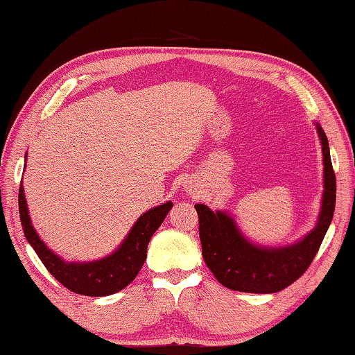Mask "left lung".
I'll use <instances>...</instances> for the list:
<instances>
[{
  "label": "left lung",
  "instance_id": "1",
  "mask_svg": "<svg viewBox=\"0 0 355 355\" xmlns=\"http://www.w3.org/2000/svg\"><path fill=\"white\" fill-rule=\"evenodd\" d=\"M323 150V198L318 221L302 240L289 246H257L245 239L235 220L223 211L196 205L203 259L225 288L240 293L272 294L288 288L306 272L332 221L336 209V173L328 138L315 123Z\"/></svg>",
  "mask_w": 355,
  "mask_h": 355
}]
</instances>
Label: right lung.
Returning <instances> with one entry per match:
<instances>
[{
  "label": "right lung",
  "instance_id": "right-lung-1",
  "mask_svg": "<svg viewBox=\"0 0 355 355\" xmlns=\"http://www.w3.org/2000/svg\"><path fill=\"white\" fill-rule=\"evenodd\" d=\"M18 206L26 240L31 243L33 251L37 252L49 272L72 293L90 297H104L126 288L140 272L141 266L144 265L146 254H148L150 237L163 223L173 205L171 201H166L164 205L152 207L148 212H144L135 221V225L132 226L126 239L123 240L115 252L101 260L85 263L64 261L44 245L32 226L23 184L19 187Z\"/></svg>",
  "mask_w": 355,
  "mask_h": 355
}]
</instances>
